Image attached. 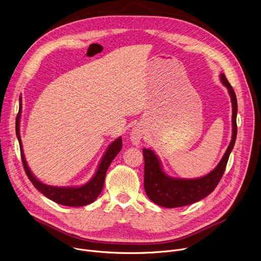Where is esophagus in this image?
I'll return each instance as SVG.
<instances>
[{
    "label": "esophagus",
    "instance_id": "1",
    "mask_svg": "<svg viewBox=\"0 0 261 261\" xmlns=\"http://www.w3.org/2000/svg\"><path fill=\"white\" fill-rule=\"evenodd\" d=\"M141 136H142V131L138 128H134L131 132V135H130V138L131 140L133 141L134 144H138L140 139H141Z\"/></svg>",
    "mask_w": 261,
    "mask_h": 261
}]
</instances>
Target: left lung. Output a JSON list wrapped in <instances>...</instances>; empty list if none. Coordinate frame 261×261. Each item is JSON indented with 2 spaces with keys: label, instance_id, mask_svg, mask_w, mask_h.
<instances>
[{
  "label": "left lung",
  "instance_id": "1",
  "mask_svg": "<svg viewBox=\"0 0 261 261\" xmlns=\"http://www.w3.org/2000/svg\"><path fill=\"white\" fill-rule=\"evenodd\" d=\"M220 80L227 88L231 98L232 138L224 156L213 171L202 177L194 179L173 178L163 171L158 157L152 150H148V148L142 150L144 158V190L148 198L160 206L172 208L199 201L215 190L221 177L224 174L229 155L237 139L238 102L236 93L224 73H221Z\"/></svg>",
  "mask_w": 261,
  "mask_h": 261
}]
</instances>
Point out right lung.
<instances>
[{
  "label": "right lung",
  "mask_w": 261,
  "mask_h": 261,
  "mask_svg": "<svg viewBox=\"0 0 261 261\" xmlns=\"http://www.w3.org/2000/svg\"><path fill=\"white\" fill-rule=\"evenodd\" d=\"M19 110L16 117V122H15V130H16V136L19 142V147H20V156H21V161L22 165L24 168V171L29 177V179L32 181L34 185V187L36 189H38L44 196L49 198L50 200L62 204V205H67V206H84L87 204L92 203L96 198L99 196L103 189V185H104V178L106 171L111 163L115 159V157L119 154L122 148V138L119 137L116 139L113 143H110L108 146L106 153L104 154L98 169L94 175V177L87 182L84 186H81V187H53V186L45 185L41 182L40 180L37 179L33 173L31 172L25 159L23 155V150H22V145H21V139L19 135V122H20V114H21V98L19 99Z\"/></svg>",
  "instance_id": "add662e5"
}]
</instances>
